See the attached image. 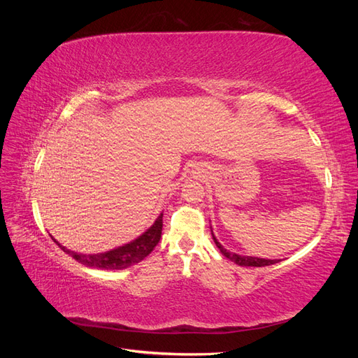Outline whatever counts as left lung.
I'll use <instances>...</instances> for the list:
<instances>
[{"label":"left lung","mask_w":358,"mask_h":358,"mask_svg":"<svg viewBox=\"0 0 358 358\" xmlns=\"http://www.w3.org/2000/svg\"><path fill=\"white\" fill-rule=\"evenodd\" d=\"M212 237H213V242L215 245L218 246V249L221 251V254L224 257H227L229 259H231L233 263L239 264V266H251V267H264V266H270V264H275L278 263V259H266V258H258V257H248V255H237L234 252H229L227 249L216 241V237L213 236L212 233Z\"/></svg>","instance_id":"1"}]
</instances>
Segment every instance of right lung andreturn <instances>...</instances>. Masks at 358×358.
<instances>
[{
	"label": "right lung",
	"instance_id": "1",
	"mask_svg": "<svg viewBox=\"0 0 358 358\" xmlns=\"http://www.w3.org/2000/svg\"><path fill=\"white\" fill-rule=\"evenodd\" d=\"M162 231V213L155 220L152 227L142 234L138 236L136 241L129 242L124 246H119L112 249V251L101 252V254H78L74 251H70L66 246L59 245L55 239V242L64 252H67L70 257H73L76 262H79L88 267H96V268H106V270H121L133 266L138 262H142L145 257H148L152 249L158 245L161 239Z\"/></svg>",
	"mask_w": 358,
	"mask_h": 358
}]
</instances>
